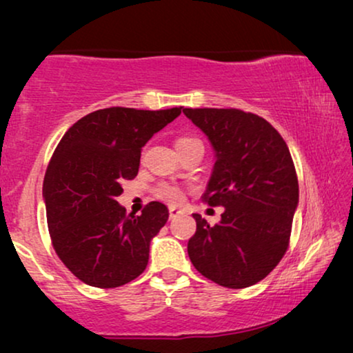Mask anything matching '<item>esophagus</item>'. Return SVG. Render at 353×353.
<instances>
[{"instance_id":"34e87169","label":"esophagus","mask_w":353,"mask_h":353,"mask_svg":"<svg viewBox=\"0 0 353 353\" xmlns=\"http://www.w3.org/2000/svg\"><path fill=\"white\" fill-rule=\"evenodd\" d=\"M183 214V212L178 209V207H170V220H175V219H178V216H180Z\"/></svg>"}]
</instances>
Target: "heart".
I'll list each match as a JSON object with an SVG mask.
<instances>
[{
	"instance_id": "obj_1",
	"label": "heart",
	"mask_w": 353,
	"mask_h": 353,
	"mask_svg": "<svg viewBox=\"0 0 353 353\" xmlns=\"http://www.w3.org/2000/svg\"><path fill=\"white\" fill-rule=\"evenodd\" d=\"M194 141H199V139L191 138V137H181L176 139L175 146L181 148V146H186V144H191ZM157 197L159 199L168 202V204H178V202L183 199V192H181V190H178V188H175V186L162 185L157 188Z\"/></svg>"
}]
</instances>
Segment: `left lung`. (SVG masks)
Masks as SVG:
<instances>
[{
    "label": "left lung",
    "mask_w": 353,
    "mask_h": 353,
    "mask_svg": "<svg viewBox=\"0 0 353 353\" xmlns=\"http://www.w3.org/2000/svg\"><path fill=\"white\" fill-rule=\"evenodd\" d=\"M209 138L215 163L204 199L221 205L220 223L194 214L188 255L201 274L220 286L262 281L286 254L299 183L281 134L259 115L239 109H183Z\"/></svg>",
    "instance_id": "left-lung-1"
}]
</instances>
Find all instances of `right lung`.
<instances>
[{
	"mask_svg": "<svg viewBox=\"0 0 353 353\" xmlns=\"http://www.w3.org/2000/svg\"><path fill=\"white\" fill-rule=\"evenodd\" d=\"M181 108L94 110L67 130L43 181L48 228L62 263L94 288H119L146 270L149 244L168 220L162 202L127 215L117 202L138 175L141 148Z\"/></svg>",
	"mask_w": 353,
	"mask_h": 353,
	"instance_id": "obj_1",
	"label": "right lung"
}]
</instances>
